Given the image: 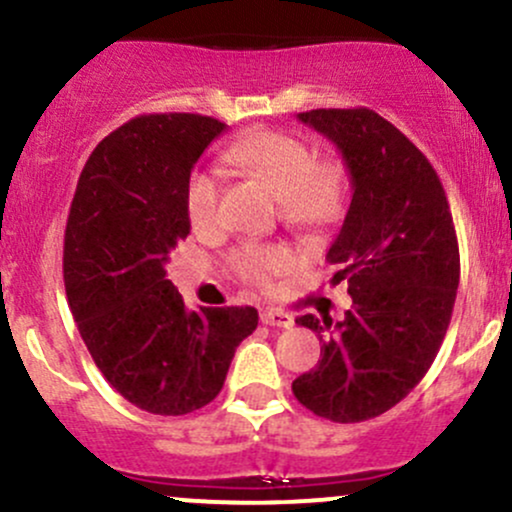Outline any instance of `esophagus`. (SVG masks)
<instances>
[{"label": "esophagus", "mask_w": 512, "mask_h": 512, "mask_svg": "<svg viewBox=\"0 0 512 512\" xmlns=\"http://www.w3.org/2000/svg\"><path fill=\"white\" fill-rule=\"evenodd\" d=\"M261 322L268 324V327H278V329H290L293 327V315L283 310H263L261 312Z\"/></svg>", "instance_id": "obj_1"}]
</instances>
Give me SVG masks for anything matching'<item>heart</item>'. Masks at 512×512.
<instances>
[{"instance_id":"heart-1","label":"heart","mask_w":512,"mask_h":512,"mask_svg":"<svg viewBox=\"0 0 512 512\" xmlns=\"http://www.w3.org/2000/svg\"><path fill=\"white\" fill-rule=\"evenodd\" d=\"M227 161L256 175L283 200V214L302 227H322L344 210L346 173L339 163H317L315 151L298 136L256 131L227 148ZM185 205L192 229L210 232L222 217V188L212 170H195L188 180ZM234 271L256 285H268L295 266L283 246H244L236 251Z\"/></svg>"}]
</instances>
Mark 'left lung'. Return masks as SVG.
Segmentation results:
<instances>
[{
  "label": "left lung",
  "mask_w": 512,
  "mask_h": 512,
  "mask_svg": "<svg viewBox=\"0 0 512 512\" xmlns=\"http://www.w3.org/2000/svg\"><path fill=\"white\" fill-rule=\"evenodd\" d=\"M302 124L342 153L351 202L327 261L346 280L342 322L302 315L320 361L293 381L295 398L332 422L383 415L432 366L459 288V244L442 183L422 151L373 109H312Z\"/></svg>",
  "instance_id": "obj_1"
}]
</instances>
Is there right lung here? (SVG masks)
Wrapping results in <instances>:
<instances>
[{
    "mask_svg": "<svg viewBox=\"0 0 512 512\" xmlns=\"http://www.w3.org/2000/svg\"><path fill=\"white\" fill-rule=\"evenodd\" d=\"M224 129L202 114L131 119L87 158L70 205L63 278L80 337L109 386L153 415L212 403L258 324L254 307L188 310L166 271L190 234L192 168Z\"/></svg>",
    "mask_w": 512,
    "mask_h": 512,
    "instance_id": "obj_1",
    "label": "right lung"
}]
</instances>
